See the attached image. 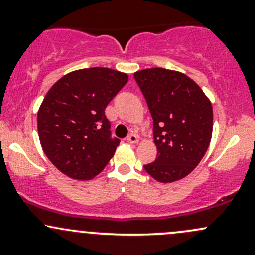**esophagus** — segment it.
<instances>
[{"instance_id":"esophagus-1","label":"esophagus","mask_w":255,"mask_h":255,"mask_svg":"<svg viewBox=\"0 0 255 255\" xmlns=\"http://www.w3.org/2000/svg\"><path fill=\"white\" fill-rule=\"evenodd\" d=\"M126 140H127L128 142H130V144H137V141H139V137H137L136 134L131 133L127 136V139H126Z\"/></svg>"}]
</instances>
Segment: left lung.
<instances>
[{"mask_svg":"<svg viewBox=\"0 0 255 255\" xmlns=\"http://www.w3.org/2000/svg\"><path fill=\"white\" fill-rule=\"evenodd\" d=\"M153 119L154 162L144 165L158 182L181 180L194 170L209 148L213 111L210 99L191 78L165 68L134 73Z\"/></svg>","mask_w":255,"mask_h":255,"instance_id":"1","label":"left lung"}]
</instances>
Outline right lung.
Masks as SVG:
<instances>
[{
	"instance_id": "1",
	"label": "right lung",
	"mask_w": 255,
	"mask_h": 255,
	"mask_svg": "<svg viewBox=\"0 0 255 255\" xmlns=\"http://www.w3.org/2000/svg\"><path fill=\"white\" fill-rule=\"evenodd\" d=\"M127 81L126 73L93 67L68 73L48 91L38 110V135L64 175L91 180L109 163L120 140L111 136L104 110Z\"/></svg>"
}]
</instances>
